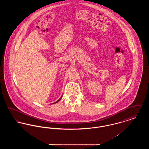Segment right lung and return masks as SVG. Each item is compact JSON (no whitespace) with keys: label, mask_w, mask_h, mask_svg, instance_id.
<instances>
[{"label":"right lung","mask_w":149,"mask_h":149,"mask_svg":"<svg viewBox=\"0 0 149 149\" xmlns=\"http://www.w3.org/2000/svg\"><path fill=\"white\" fill-rule=\"evenodd\" d=\"M61 98H62V97H61L60 99H58L57 101H56V102H55V103H52V104H55V103H57L58 101H60V99H61Z\"/></svg>","instance_id":"obj_1"}]
</instances>
